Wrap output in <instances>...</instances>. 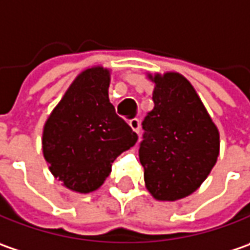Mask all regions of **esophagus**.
<instances>
[{"label":"esophagus","mask_w":250,"mask_h":250,"mask_svg":"<svg viewBox=\"0 0 250 250\" xmlns=\"http://www.w3.org/2000/svg\"><path fill=\"white\" fill-rule=\"evenodd\" d=\"M128 125H130V127H131L136 133H140V119H131V120L128 122Z\"/></svg>","instance_id":"esophagus-1"}]
</instances>
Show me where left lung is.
Returning a JSON list of instances; mask_svg holds the SVG:
<instances>
[{
    "instance_id": "8db88e82",
    "label": "left lung",
    "mask_w": 250,
    "mask_h": 250,
    "mask_svg": "<svg viewBox=\"0 0 250 250\" xmlns=\"http://www.w3.org/2000/svg\"><path fill=\"white\" fill-rule=\"evenodd\" d=\"M152 81L154 109L143 120L138 154L151 194L173 201L189 196L208 176L218 158L220 134L185 77L167 72Z\"/></svg>"
}]
</instances>
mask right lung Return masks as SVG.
Wrapping results in <instances>:
<instances>
[{
    "label": "right lung",
    "instance_id": "obj_1",
    "mask_svg": "<svg viewBox=\"0 0 250 250\" xmlns=\"http://www.w3.org/2000/svg\"><path fill=\"white\" fill-rule=\"evenodd\" d=\"M109 71L88 68L71 83L43 130V154L51 173L80 193L96 190L112 164L138 136L109 102Z\"/></svg>",
    "mask_w": 250,
    "mask_h": 250
}]
</instances>
